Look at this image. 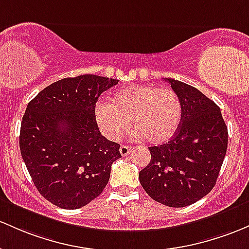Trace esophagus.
Wrapping results in <instances>:
<instances>
[{
    "instance_id": "obj_1",
    "label": "esophagus",
    "mask_w": 249,
    "mask_h": 249,
    "mask_svg": "<svg viewBox=\"0 0 249 249\" xmlns=\"http://www.w3.org/2000/svg\"><path fill=\"white\" fill-rule=\"evenodd\" d=\"M119 151H120V155H122V156H127L131 151H132V147H131L130 145H122V146H120Z\"/></svg>"
}]
</instances>
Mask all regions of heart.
Returning <instances> with one entry per match:
<instances>
[{
	"instance_id": "obj_1",
	"label": "heart",
	"mask_w": 249,
	"mask_h": 249,
	"mask_svg": "<svg viewBox=\"0 0 249 249\" xmlns=\"http://www.w3.org/2000/svg\"><path fill=\"white\" fill-rule=\"evenodd\" d=\"M94 117L100 131L112 141L124 137L131 120L138 137L162 144L178 130L183 105L174 89L138 85L117 92L113 103L99 100L94 106Z\"/></svg>"
}]
</instances>
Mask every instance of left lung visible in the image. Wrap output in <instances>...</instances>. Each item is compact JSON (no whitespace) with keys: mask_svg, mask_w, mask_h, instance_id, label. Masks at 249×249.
<instances>
[{"mask_svg":"<svg viewBox=\"0 0 249 249\" xmlns=\"http://www.w3.org/2000/svg\"><path fill=\"white\" fill-rule=\"evenodd\" d=\"M181 98L183 118L168 143L149 147L151 160L139 182L152 200L182 208L195 203L216 184L228 145L220 107L190 85L164 78Z\"/></svg>","mask_w":249,"mask_h":249,"instance_id":"1","label":"left lung"}]
</instances>
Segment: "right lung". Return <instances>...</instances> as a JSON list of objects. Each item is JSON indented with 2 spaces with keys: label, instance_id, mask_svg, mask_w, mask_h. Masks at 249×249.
Wrapping results in <instances>:
<instances>
[{
  "label": "right lung",
  "instance_id": "obj_1",
  "mask_svg": "<svg viewBox=\"0 0 249 249\" xmlns=\"http://www.w3.org/2000/svg\"><path fill=\"white\" fill-rule=\"evenodd\" d=\"M118 84L94 74L65 78L43 89L27 105L20 150L34 185L62 209H78L103 193L111 165L122 157L118 143L100 133L98 98Z\"/></svg>",
  "mask_w": 249,
  "mask_h": 249
}]
</instances>
